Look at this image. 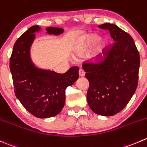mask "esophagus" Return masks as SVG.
<instances>
[{"instance_id": "34e87169", "label": "esophagus", "mask_w": 147, "mask_h": 147, "mask_svg": "<svg viewBox=\"0 0 147 147\" xmlns=\"http://www.w3.org/2000/svg\"><path fill=\"white\" fill-rule=\"evenodd\" d=\"M85 71L83 70V69H79V75L80 77H83V76H85Z\"/></svg>"}]
</instances>
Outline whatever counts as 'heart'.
<instances>
[{
  "label": "heart",
  "instance_id": "b5f03b06",
  "mask_svg": "<svg viewBox=\"0 0 147 147\" xmlns=\"http://www.w3.org/2000/svg\"><path fill=\"white\" fill-rule=\"evenodd\" d=\"M99 37L97 34H90L85 36V37L78 44L75 49V55L78 56H83L88 52L90 48L98 40ZM107 46V42L105 39H100L97 45L95 50L92 52V58L93 59H98L100 57L101 55L103 52L104 49Z\"/></svg>",
  "mask_w": 147,
  "mask_h": 147
}]
</instances>
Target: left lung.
I'll return each instance as SVG.
<instances>
[{
  "label": "left lung",
  "instance_id": "1",
  "mask_svg": "<svg viewBox=\"0 0 147 147\" xmlns=\"http://www.w3.org/2000/svg\"><path fill=\"white\" fill-rule=\"evenodd\" d=\"M98 27L108 30L114 42L105 47L99 59L82 63L89 81L87 100L94 113L111 116L122 111L136 91L140 56L126 31L109 23Z\"/></svg>",
  "mask_w": 147,
  "mask_h": 147
}]
</instances>
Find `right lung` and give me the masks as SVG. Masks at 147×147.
Segmentation results:
<instances>
[{"label":"right lung","instance_id":"1","mask_svg":"<svg viewBox=\"0 0 147 147\" xmlns=\"http://www.w3.org/2000/svg\"><path fill=\"white\" fill-rule=\"evenodd\" d=\"M39 26H33L16 40L10 57L14 92L23 106L35 117L45 119L57 115L65 102V90L79 78L78 67L69 68L65 73L36 67L31 62L29 49ZM47 34L58 35L64 29L46 28Z\"/></svg>","mask_w":147,"mask_h":147}]
</instances>
